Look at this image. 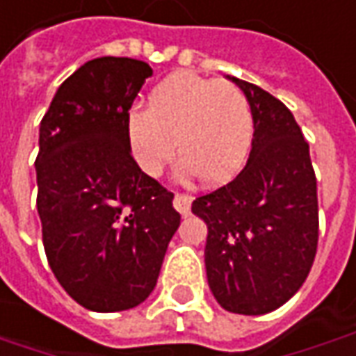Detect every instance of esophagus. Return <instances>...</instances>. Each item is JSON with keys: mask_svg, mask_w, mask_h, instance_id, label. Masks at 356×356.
Returning <instances> with one entry per match:
<instances>
[{"mask_svg": "<svg viewBox=\"0 0 356 356\" xmlns=\"http://www.w3.org/2000/svg\"><path fill=\"white\" fill-rule=\"evenodd\" d=\"M191 202H193V198L188 197V195H183V193H175V198H173V207L183 214V216H187L188 212H191Z\"/></svg>", "mask_w": 356, "mask_h": 356, "instance_id": "esophagus-1", "label": "esophagus"}]
</instances>
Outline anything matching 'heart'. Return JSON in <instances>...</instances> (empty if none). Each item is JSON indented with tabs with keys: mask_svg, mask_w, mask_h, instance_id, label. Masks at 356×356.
I'll list each match as a JSON object with an SVG mask.
<instances>
[{
	"mask_svg": "<svg viewBox=\"0 0 356 356\" xmlns=\"http://www.w3.org/2000/svg\"><path fill=\"white\" fill-rule=\"evenodd\" d=\"M130 149L147 175H159L177 152L181 175L222 183L245 163L253 142V111L234 83L177 72L154 87L149 107L130 108Z\"/></svg>",
	"mask_w": 356,
	"mask_h": 356,
	"instance_id": "b5f03b06",
	"label": "heart"
}]
</instances>
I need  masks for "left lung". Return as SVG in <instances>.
<instances>
[{"instance_id":"left-lung-1","label":"left lung","mask_w":356,"mask_h":356,"mask_svg":"<svg viewBox=\"0 0 356 356\" xmlns=\"http://www.w3.org/2000/svg\"><path fill=\"white\" fill-rule=\"evenodd\" d=\"M248 95L253 142L245 168L193 200L207 222L209 286L224 310L261 316L289 302L318 249V185L310 146L277 97L228 76Z\"/></svg>"}]
</instances>
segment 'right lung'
Listing matches in <instances>:
<instances>
[{
    "label": "right lung",
    "instance_id": "add662e5",
    "mask_svg": "<svg viewBox=\"0 0 356 356\" xmlns=\"http://www.w3.org/2000/svg\"><path fill=\"white\" fill-rule=\"evenodd\" d=\"M149 76L134 58L89 60L58 87L40 120L36 209L46 259L91 312L142 304L181 222L173 193L130 154L128 111Z\"/></svg>",
    "mask_w": 356,
    "mask_h": 356
}]
</instances>
